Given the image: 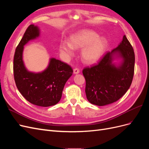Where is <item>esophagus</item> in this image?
Instances as JSON below:
<instances>
[{
    "instance_id": "esophagus-1",
    "label": "esophagus",
    "mask_w": 149,
    "mask_h": 149,
    "mask_svg": "<svg viewBox=\"0 0 149 149\" xmlns=\"http://www.w3.org/2000/svg\"><path fill=\"white\" fill-rule=\"evenodd\" d=\"M80 72V70H79V68H74V70H73V73H74V74H78V73H79Z\"/></svg>"
}]
</instances>
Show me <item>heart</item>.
<instances>
[{
  "label": "heart",
  "mask_w": 149,
  "mask_h": 149,
  "mask_svg": "<svg viewBox=\"0 0 149 149\" xmlns=\"http://www.w3.org/2000/svg\"><path fill=\"white\" fill-rule=\"evenodd\" d=\"M107 46V40L98 37L91 30H84L72 35L70 42L63 41L60 48L61 52L68 56H72L74 48H82V59L86 63L92 64L100 60Z\"/></svg>",
  "instance_id": "b5f03b06"
}]
</instances>
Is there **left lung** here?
Returning a JSON list of instances; mask_svg holds the SVG:
<instances>
[{"mask_svg": "<svg viewBox=\"0 0 149 149\" xmlns=\"http://www.w3.org/2000/svg\"><path fill=\"white\" fill-rule=\"evenodd\" d=\"M116 53L123 60L118 67L111 63ZM134 64V49L124 35L118 47L106 53L96 65L83 70L86 95L89 102L102 106L119 100L131 85Z\"/></svg>", "mask_w": 149, "mask_h": 149, "instance_id": "left-lung-1", "label": "left lung"}]
</instances>
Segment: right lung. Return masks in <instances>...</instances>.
<instances>
[{
	"instance_id": "obj_1",
	"label": "right lung",
	"mask_w": 149,
	"mask_h": 149,
	"mask_svg": "<svg viewBox=\"0 0 149 149\" xmlns=\"http://www.w3.org/2000/svg\"><path fill=\"white\" fill-rule=\"evenodd\" d=\"M39 36L37 26L30 25L18 45L13 58V76L17 89L33 104L48 107L60 101L65 84L73 74L72 68L60 60L52 58L47 68L42 73L29 72L22 60L24 46Z\"/></svg>"
}]
</instances>
